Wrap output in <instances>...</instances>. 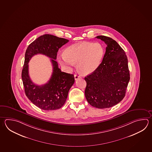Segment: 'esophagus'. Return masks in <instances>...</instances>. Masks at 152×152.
Instances as JSON below:
<instances>
[{"instance_id":"34e87169","label":"esophagus","mask_w":152,"mask_h":152,"mask_svg":"<svg viewBox=\"0 0 152 152\" xmlns=\"http://www.w3.org/2000/svg\"><path fill=\"white\" fill-rule=\"evenodd\" d=\"M75 79V80H77V79H78L80 77V76L79 75H78L77 74H75L74 75Z\"/></svg>"}]
</instances>
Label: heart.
I'll return each mask as SVG.
<instances>
[{
	"instance_id": "heart-1",
	"label": "heart",
	"mask_w": 152,
	"mask_h": 152,
	"mask_svg": "<svg viewBox=\"0 0 152 152\" xmlns=\"http://www.w3.org/2000/svg\"><path fill=\"white\" fill-rule=\"evenodd\" d=\"M104 50L99 43H82L72 45L58 57L59 64L66 70H71L76 64L78 71L84 75L90 74L99 67L102 59Z\"/></svg>"
}]
</instances>
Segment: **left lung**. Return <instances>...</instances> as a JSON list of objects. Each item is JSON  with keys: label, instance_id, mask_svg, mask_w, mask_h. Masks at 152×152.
I'll list each match as a JSON object with an SVG mask.
<instances>
[{"label": "left lung", "instance_id": "1", "mask_svg": "<svg viewBox=\"0 0 152 152\" xmlns=\"http://www.w3.org/2000/svg\"><path fill=\"white\" fill-rule=\"evenodd\" d=\"M96 38L107 46L102 62L95 71L84 78L87 82L85 96L94 107L107 108L124 98L130 74L127 56L119 44L107 36Z\"/></svg>", "mask_w": 152, "mask_h": 152}]
</instances>
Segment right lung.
Listing matches in <instances>:
<instances>
[{
  "label": "right lung",
  "mask_w": 152,
  "mask_h": 152,
  "mask_svg": "<svg viewBox=\"0 0 152 152\" xmlns=\"http://www.w3.org/2000/svg\"><path fill=\"white\" fill-rule=\"evenodd\" d=\"M68 42L65 38L44 34L32 42L26 50L22 72L25 94L31 102L41 109L53 110L61 108L64 104L69 91L74 83V75L62 72L56 61L59 48ZM37 54H43L51 58L53 66L50 81L42 86L34 84L28 75V63L31 57Z\"/></svg>",
  "instance_id": "add662e5"
}]
</instances>
